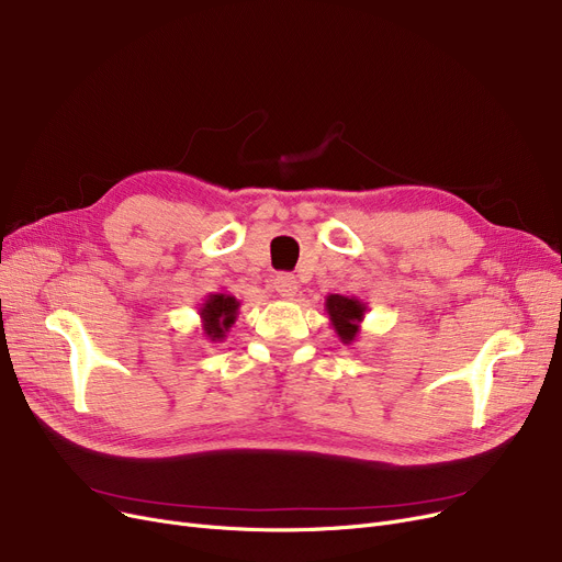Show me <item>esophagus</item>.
Instances as JSON below:
<instances>
[{
	"label": "esophagus",
	"instance_id": "esophagus-1",
	"mask_svg": "<svg viewBox=\"0 0 562 562\" xmlns=\"http://www.w3.org/2000/svg\"><path fill=\"white\" fill-rule=\"evenodd\" d=\"M273 286L282 299H294L296 291H299V280L294 276H289V273H280V276H276Z\"/></svg>",
	"mask_w": 562,
	"mask_h": 562
}]
</instances>
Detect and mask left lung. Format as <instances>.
<instances>
[{"label":"left lung","instance_id":"obj_1","mask_svg":"<svg viewBox=\"0 0 562 562\" xmlns=\"http://www.w3.org/2000/svg\"><path fill=\"white\" fill-rule=\"evenodd\" d=\"M326 312L328 319L341 339V345H353L360 335V324L368 314V303H362L356 296H339L330 294L326 299Z\"/></svg>","mask_w":562,"mask_h":562}]
</instances>
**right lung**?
Wrapping results in <instances>:
<instances>
[{
    "label": "right lung",
    "mask_w": 562,
    "mask_h": 562,
    "mask_svg": "<svg viewBox=\"0 0 562 562\" xmlns=\"http://www.w3.org/2000/svg\"><path fill=\"white\" fill-rule=\"evenodd\" d=\"M238 307H240V301H236V296L227 294V291H215V294H209L200 307L204 337L211 341H223L229 328L236 324Z\"/></svg>",
    "instance_id": "right-lung-1"
}]
</instances>
